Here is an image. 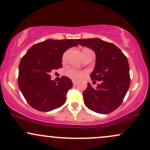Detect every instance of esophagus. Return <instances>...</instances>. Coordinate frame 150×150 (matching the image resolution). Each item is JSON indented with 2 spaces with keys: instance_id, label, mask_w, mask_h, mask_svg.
Instances as JSON below:
<instances>
[{
  "instance_id": "obj_1",
  "label": "esophagus",
  "mask_w": 150,
  "mask_h": 150,
  "mask_svg": "<svg viewBox=\"0 0 150 150\" xmlns=\"http://www.w3.org/2000/svg\"><path fill=\"white\" fill-rule=\"evenodd\" d=\"M73 84L74 86H76L77 84V82L76 80H73Z\"/></svg>"
}]
</instances>
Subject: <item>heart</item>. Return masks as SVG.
<instances>
[{
    "instance_id": "obj_1",
    "label": "heart",
    "mask_w": 150,
    "mask_h": 150,
    "mask_svg": "<svg viewBox=\"0 0 150 150\" xmlns=\"http://www.w3.org/2000/svg\"><path fill=\"white\" fill-rule=\"evenodd\" d=\"M65 74L70 78L74 79V80H80L84 75L83 72L75 69H70L67 70Z\"/></svg>"
}]
</instances>
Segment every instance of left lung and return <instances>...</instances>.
Returning a JSON list of instances; mask_svg holds the SVG:
<instances>
[{"label": "left lung", "mask_w": 150, "mask_h": 150, "mask_svg": "<svg viewBox=\"0 0 150 150\" xmlns=\"http://www.w3.org/2000/svg\"><path fill=\"white\" fill-rule=\"evenodd\" d=\"M76 42L94 51L96 63L90 77L92 80L101 81L96 88L87 83L82 94L85 106L101 114L112 112L123 102L130 87V68L126 56L112 43L98 38L77 39Z\"/></svg>", "instance_id": "1"}]
</instances>
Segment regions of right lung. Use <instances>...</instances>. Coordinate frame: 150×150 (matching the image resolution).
<instances>
[{"mask_svg": "<svg viewBox=\"0 0 150 150\" xmlns=\"http://www.w3.org/2000/svg\"><path fill=\"white\" fill-rule=\"evenodd\" d=\"M77 46L73 39H47L32 46L22 58L19 65V88L32 107L48 112L65 104L67 92L73 87L72 80L63 76L56 82L51 80L50 73L61 68L63 53Z\"/></svg>", "mask_w": 150, "mask_h": 150, "instance_id": "1", "label": "right lung"}]
</instances>
